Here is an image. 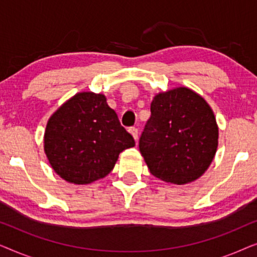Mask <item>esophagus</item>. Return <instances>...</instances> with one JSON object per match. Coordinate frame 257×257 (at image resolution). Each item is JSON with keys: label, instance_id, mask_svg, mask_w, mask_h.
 I'll use <instances>...</instances> for the list:
<instances>
[{"label": "esophagus", "instance_id": "34e87169", "mask_svg": "<svg viewBox=\"0 0 257 257\" xmlns=\"http://www.w3.org/2000/svg\"><path fill=\"white\" fill-rule=\"evenodd\" d=\"M128 132L131 133L132 137H133V138H135L136 140L138 139V128H137V127H130V128H128Z\"/></svg>", "mask_w": 257, "mask_h": 257}]
</instances>
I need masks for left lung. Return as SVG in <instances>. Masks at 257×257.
Here are the masks:
<instances>
[{
	"label": "left lung",
	"mask_w": 257,
	"mask_h": 257,
	"mask_svg": "<svg viewBox=\"0 0 257 257\" xmlns=\"http://www.w3.org/2000/svg\"><path fill=\"white\" fill-rule=\"evenodd\" d=\"M217 139L219 128L207 101L188 87H177L153 98L139 150L154 177L185 185L207 171Z\"/></svg>",
	"instance_id": "obj_1"
}]
</instances>
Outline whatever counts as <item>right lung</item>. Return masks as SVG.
<instances>
[{
  "instance_id": "add662e5",
  "label": "right lung",
  "mask_w": 257,
  "mask_h": 257,
  "mask_svg": "<svg viewBox=\"0 0 257 257\" xmlns=\"http://www.w3.org/2000/svg\"><path fill=\"white\" fill-rule=\"evenodd\" d=\"M136 145L104 94L77 93L49 119L44 152L68 182L86 185L113 170L119 153Z\"/></svg>"
}]
</instances>
